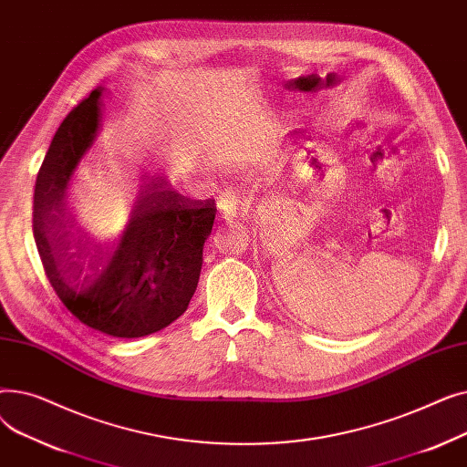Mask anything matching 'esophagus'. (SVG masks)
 Returning <instances> with one entry per match:
<instances>
[{
	"label": "esophagus",
	"instance_id": "1",
	"mask_svg": "<svg viewBox=\"0 0 467 467\" xmlns=\"http://www.w3.org/2000/svg\"><path fill=\"white\" fill-rule=\"evenodd\" d=\"M219 210L223 212V217L227 219L229 225H234L236 221L246 219L250 215L252 210V202L248 199H244L238 192L234 191H227L221 196V201L217 202Z\"/></svg>",
	"mask_w": 467,
	"mask_h": 467
}]
</instances>
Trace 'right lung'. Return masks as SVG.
Here are the masks:
<instances>
[{
  "label": "right lung",
  "mask_w": 467,
  "mask_h": 467,
  "mask_svg": "<svg viewBox=\"0 0 467 467\" xmlns=\"http://www.w3.org/2000/svg\"><path fill=\"white\" fill-rule=\"evenodd\" d=\"M102 94L98 87L73 108L48 145L34 189V238L48 282L73 316L109 337L138 338L187 310L217 208L147 178L113 244L94 252L76 246L64 229V199L100 134Z\"/></svg>",
  "instance_id": "1"
}]
</instances>
